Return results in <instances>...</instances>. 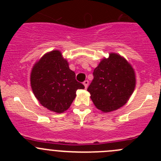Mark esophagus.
I'll list each match as a JSON object with an SVG mask.
<instances>
[{
	"label": "esophagus",
	"mask_w": 161,
	"mask_h": 161,
	"mask_svg": "<svg viewBox=\"0 0 161 161\" xmlns=\"http://www.w3.org/2000/svg\"><path fill=\"white\" fill-rule=\"evenodd\" d=\"M83 84H84V85H85V89H87L88 85H89V80H85V81L83 82Z\"/></svg>",
	"instance_id": "esophagus-1"
}]
</instances>
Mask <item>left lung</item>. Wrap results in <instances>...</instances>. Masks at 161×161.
Here are the masks:
<instances>
[{"label":"left lung","mask_w":161,"mask_h":161,"mask_svg":"<svg viewBox=\"0 0 161 161\" xmlns=\"http://www.w3.org/2000/svg\"><path fill=\"white\" fill-rule=\"evenodd\" d=\"M93 75L87 90L95 106L102 112H111L124 106L136 87L133 68L116 53L102 59Z\"/></svg>","instance_id":"8db88e82"}]
</instances>
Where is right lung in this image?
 I'll return each mask as SVG.
<instances>
[{"mask_svg": "<svg viewBox=\"0 0 161 161\" xmlns=\"http://www.w3.org/2000/svg\"><path fill=\"white\" fill-rule=\"evenodd\" d=\"M31 85L39 103L55 113L67 110L76 97V90L85 89L76 81V74L58 50L45 54L35 63L31 71Z\"/></svg>", "mask_w": 161, "mask_h": 161, "instance_id": "right-lung-1", "label": "right lung"}]
</instances>
